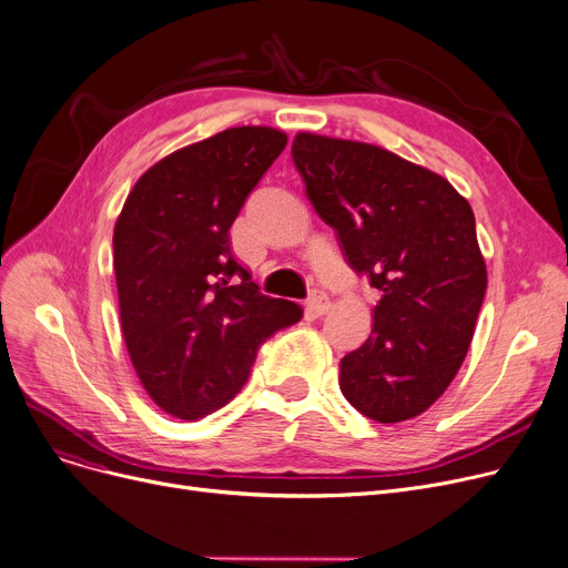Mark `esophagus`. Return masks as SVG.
Listing matches in <instances>:
<instances>
[{
    "instance_id": "obj_1",
    "label": "esophagus",
    "mask_w": 568,
    "mask_h": 568,
    "mask_svg": "<svg viewBox=\"0 0 568 568\" xmlns=\"http://www.w3.org/2000/svg\"><path fill=\"white\" fill-rule=\"evenodd\" d=\"M327 310H329V297H327V293L321 291V288H314V291L310 293V297H307V312H310L312 316H323Z\"/></svg>"
}]
</instances>
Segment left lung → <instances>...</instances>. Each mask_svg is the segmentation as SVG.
Masks as SVG:
<instances>
[{
    "label": "left lung",
    "instance_id": "obj_1",
    "mask_svg": "<svg viewBox=\"0 0 568 568\" xmlns=\"http://www.w3.org/2000/svg\"><path fill=\"white\" fill-rule=\"evenodd\" d=\"M293 164L357 275L383 293L339 364L348 404L381 424L436 404L470 348L486 293L475 213L449 181L381 146L297 132Z\"/></svg>",
    "mask_w": 568,
    "mask_h": 568
}]
</instances>
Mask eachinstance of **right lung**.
<instances>
[{
    "label": "right lung",
    "mask_w": 568,
    "mask_h": 568,
    "mask_svg": "<svg viewBox=\"0 0 568 568\" xmlns=\"http://www.w3.org/2000/svg\"><path fill=\"white\" fill-rule=\"evenodd\" d=\"M284 146L275 128L217 132L153 164L116 220L123 339L149 396L179 419L226 406L261 344L303 316L295 303L263 295L229 243L233 220Z\"/></svg>",
    "instance_id": "obj_1"
}]
</instances>
